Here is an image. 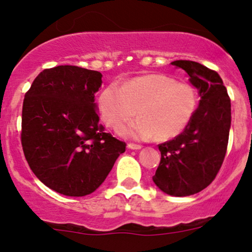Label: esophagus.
Here are the masks:
<instances>
[{"label":"esophagus","mask_w":252,"mask_h":252,"mask_svg":"<svg viewBox=\"0 0 252 252\" xmlns=\"http://www.w3.org/2000/svg\"><path fill=\"white\" fill-rule=\"evenodd\" d=\"M127 148L130 150H140L142 146H140V144H134V143H128L127 144Z\"/></svg>","instance_id":"obj_1"}]
</instances>
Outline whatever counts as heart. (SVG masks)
Returning <instances> with one entry per match:
<instances>
[{"label":"heart","mask_w":252,"mask_h":252,"mask_svg":"<svg viewBox=\"0 0 252 252\" xmlns=\"http://www.w3.org/2000/svg\"><path fill=\"white\" fill-rule=\"evenodd\" d=\"M99 111L113 128L126 122L136 109L139 119L119 127L122 136L133 140L166 141L178 136L190 122L198 105L197 91L187 82H177L165 74L130 79L124 86L113 82L98 97Z\"/></svg>","instance_id":"obj_1"}]
</instances>
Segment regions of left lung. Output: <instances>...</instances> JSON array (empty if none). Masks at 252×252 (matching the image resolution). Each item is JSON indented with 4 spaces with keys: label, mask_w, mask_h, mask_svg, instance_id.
Segmentation results:
<instances>
[{
    "label": "left lung",
    "mask_w": 252,
    "mask_h": 252,
    "mask_svg": "<svg viewBox=\"0 0 252 252\" xmlns=\"http://www.w3.org/2000/svg\"><path fill=\"white\" fill-rule=\"evenodd\" d=\"M198 91L199 102L184 132L159 144V166L155 185L171 196L197 194L213 181L221 167L228 144L230 99L220 75L191 61H174Z\"/></svg>",
    "instance_id": "left-lung-1"
}]
</instances>
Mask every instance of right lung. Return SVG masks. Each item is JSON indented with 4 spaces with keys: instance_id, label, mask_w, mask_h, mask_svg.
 <instances>
[{
    "instance_id": "obj_1",
    "label": "right lung",
    "mask_w": 252,
    "mask_h": 252,
    "mask_svg": "<svg viewBox=\"0 0 252 252\" xmlns=\"http://www.w3.org/2000/svg\"><path fill=\"white\" fill-rule=\"evenodd\" d=\"M102 74L72 65L43 70L26 93L22 144L36 178L65 196L95 191L126 143L99 124L95 94Z\"/></svg>"
}]
</instances>
